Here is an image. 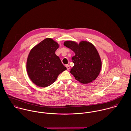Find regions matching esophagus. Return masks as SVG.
<instances>
[{
	"label": "esophagus",
	"instance_id": "1",
	"mask_svg": "<svg viewBox=\"0 0 131 131\" xmlns=\"http://www.w3.org/2000/svg\"><path fill=\"white\" fill-rule=\"evenodd\" d=\"M66 66V67H67V70H70V65H69V64H67Z\"/></svg>",
	"mask_w": 131,
	"mask_h": 131
}]
</instances>
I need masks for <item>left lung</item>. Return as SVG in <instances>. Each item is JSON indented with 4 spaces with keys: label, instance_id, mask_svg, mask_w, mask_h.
<instances>
[{
    "label": "left lung",
    "instance_id": "obj_1",
    "mask_svg": "<svg viewBox=\"0 0 131 131\" xmlns=\"http://www.w3.org/2000/svg\"><path fill=\"white\" fill-rule=\"evenodd\" d=\"M63 45L75 53L72 58L74 63L70 73L75 80L83 84L94 81L98 76L101 69V60L93 45L83 41L79 44L72 41H67Z\"/></svg>",
    "mask_w": 131,
    "mask_h": 131
}]
</instances>
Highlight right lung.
Returning <instances> with one entry per match:
<instances>
[{
    "instance_id": "add662e5",
    "label": "right lung",
    "mask_w": 131,
    "mask_h": 131,
    "mask_svg": "<svg viewBox=\"0 0 131 131\" xmlns=\"http://www.w3.org/2000/svg\"><path fill=\"white\" fill-rule=\"evenodd\" d=\"M58 44L46 38L34 47L27 58V71L31 80L38 86L46 87L56 81L61 73L67 70L56 54Z\"/></svg>"
}]
</instances>
